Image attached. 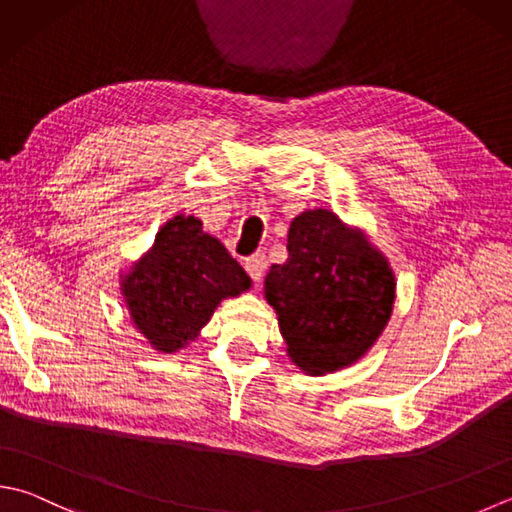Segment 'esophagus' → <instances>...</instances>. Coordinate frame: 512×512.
<instances>
[{
	"label": "esophagus",
	"mask_w": 512,
	"mask_h": 512,
	"mask_svg": "<svg viewBox=\"0 0 512 512\" xmlns=\"http://www.w3.org/2000/svg\"><path fill=\"white\" fill-rule=\"evenodd\" d=\"M245 269H247L249 278H252L254 283H258L260 278H263L265 269H267V258H265V254H254V256L245 258Z\"/></svg>",
	"instance_id": "obj_1"
}]
</instances>
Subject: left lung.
<instances>
[{
	"label": "left lung",
	"mask_w": 512,
	"mask_h": 512,
	"mask_svg": "<svg viewBox=\"0 0 512 512\" xmlns=\"http://www.w3.org/2000/svg\"><path fill=\"white\" fill-rule=\"evenodd\" d=\"M289 258L265 276L287 356L305 374L343 370L379 341L394 307V272L361 229L307 209L287 231Z\"/></svg>",
	"instance_id": "8db88e82"
}]
</instances>
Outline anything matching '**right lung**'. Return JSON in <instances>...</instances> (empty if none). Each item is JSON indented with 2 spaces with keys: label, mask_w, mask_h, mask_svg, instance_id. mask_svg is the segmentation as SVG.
Wrapping results in <instances>:
<instances>
[{
  "label": "right lung",
  "mask_w": 512,
  "mask_h": 512,
  "mask_svg": "<svg viewBox=\"0 0 512 512\" xmlns=\"http://www.w3.org/2000/svg\"><path fill=\"white\" fill-rule=\"evenodd\" d=\"M252 287L225 245L202 231V220L178 214L160 227L147 254L120 274L131 323L162 354L189 345L225 298Z\"/></svg>",
  "instance_id": "add662e5"
}]
</instances>
